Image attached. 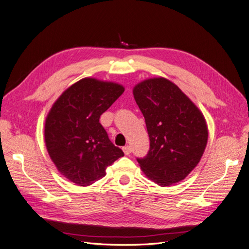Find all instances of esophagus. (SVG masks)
Wrapping results in <instances>:
<instances>
[{
    "label": "esophagus",
    "instance_id": "esophagus-1",
    "mask_svg": "<svg viewBox=\"0 0 249 249\" xmlns=\"http://www.w3.org/2000/svg\"><path fill=\"white\" fill-rule=\"evenodd\" d=\"M123 150H124V153L125 155H130L131 152H132V148H131V146H129V145H125V146L123 147Z\"/></svg>",
    "mask_w": 249,
    "mask_h": 249
}]
</instances>
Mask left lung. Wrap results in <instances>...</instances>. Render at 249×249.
<instances>
[{
    "label": "left lung",
    "mask_w": 249,
    "mask_h": 249,
    "mask_svg": "<svg viewBox=\"0 0 249 249\" xmlns=\"http://www.w3.org/2000/svg\"><path fill=\"white\" fill-rule=\"evenodd\" d=\"M145 118L149 150L137 161L162 187L183 180L199 163L208 142L202 113L182 90L165 78L147 79L133 89Z\"/></svg>",
    "instance_id": "1"
}]
</instances>
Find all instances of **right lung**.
Masks as SVG:
<instances>
[{"instance_id": "1", "label": "right lung", "mask_w": 249, "mask_h": 249, "mask_svg": "<svg viewBox=\"0 0 249 249\" xmlns=\"http://www.w3.org/2000/svg\"><path fill=\"white\" fill-rule=\"evenodd\" d=\"M124 91L117 83L85 78L67 88L53 105L44 124V141L52 161L71 182L92 185L124 156L100 123L101 115Z\"/></svg>"}]
</instances>
